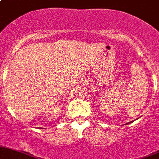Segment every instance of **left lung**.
<instances>
[{"instance_id": "8db88e82", "label": "left lung", "mask_w": 159, "mask_h": 159, "mask_svg": "<svg viewBox=\"0 0 159 159\" xmlns=\"http://www.w3.org/2000/svg\"><path fill=\"white\" fill-rule=\"evenodd\" d=\"M131 122H132V121H131ZM131 122H129V123H127V124H129V123H131Z\"/></svg>"}]
</instances>
